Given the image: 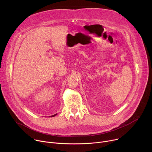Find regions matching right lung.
Returning <instances> with one entry per match:
<instances>
[{
	"mask_svg": "<svg viewBox=\"0 0 152 152\" xmlns=\"http://www.w3.org/2000/svg\"><path fill=\"white\" fill-rule=\"evenodd\" d=\"M56 114H55V115H52V116H51V117H54V116H55V115H56Z\"/></svg>",
	"mask_w": 152,
	"mask_h": 152,
	"instance_id": "right-lung-1",
	"label": "right lung"
}]
</instances>
